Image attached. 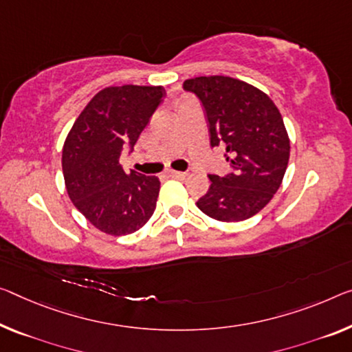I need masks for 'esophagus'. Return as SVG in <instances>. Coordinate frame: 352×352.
Wrapping results in <instances>:
<instances>
[{
  "label": "esophagus",
  "instance_id": "obj_1",
  "mask_svg": "<svg viewBox=\"0 0 352 352\" xmlns=\"http://www.w3.org/2000/svg\"><path fill=\"white\" fill-rule=\"evenodd\" d=\"M166 175H168L170 177H177V179H181V177H184L187 175L186 171H176V170H168L166 171Z\"/></svg>",
  "mask_w": 352,
  "mask_h": 352
}]
</instances>
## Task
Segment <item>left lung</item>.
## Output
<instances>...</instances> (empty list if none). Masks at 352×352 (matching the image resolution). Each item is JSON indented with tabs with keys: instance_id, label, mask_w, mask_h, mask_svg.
<instances>
[{
	"instance_id": "left-lung-1",
	"label": "left lung",
	"mask_w": 352,
	"mask_h": 352,
	"mask_svg": "<svg viewBox=\"0 0 352 352\" xmlns=\"http://www.w3.org/2000/svg\"><path fill=\"white\" fill-rule=\"evenodd\" d=\"M184 91L201 102L210 146L223 144L231 171L209 175L198 209L219 221L253 217L278 190L289 160V138L278 108L241 80L212 75L186 80Z\"/></svg>"
}]
</instances>
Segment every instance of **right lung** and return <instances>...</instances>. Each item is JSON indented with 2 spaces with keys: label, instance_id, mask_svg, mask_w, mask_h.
<instances>
[{
  "label": "right lung",
  "instance_id": "right-lung-1",
  "mask_svg": "<svg viewBox=\"0 0 352 352\" xmlns=\"http://www.w3.org/2000/svg\"><path fill=\"white\" fill-rule=\"evenodd\" d=\"M162 86L124 85L97 93L74 122L63 148L69 198L97 230L126 236L153 217L160 181L120 164L157 110Z\"/></svg>",
  "mask_w": 352,
  "mask_h": 352
}]
</instances>
